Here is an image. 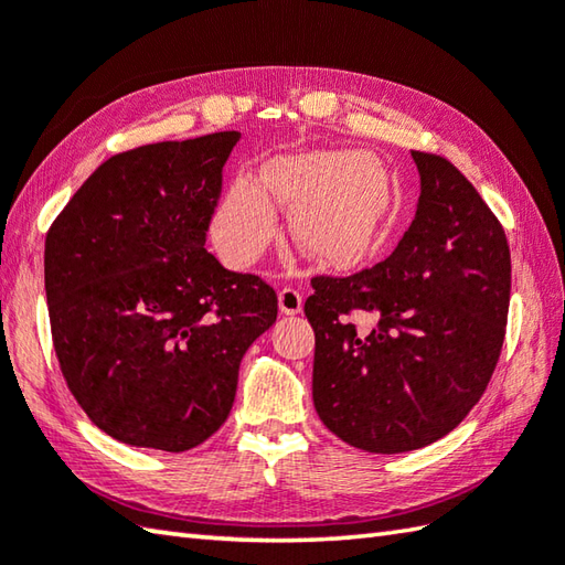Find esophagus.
<instances>
[{
    "label": "esophagus",
    "mask_w": 565,
    "mask_h": 565,
    "mask_svg": "<svg viewBox=\"0 0 565 565\" xmlns=\"http://www.w3.org/2000/svg\"><path fill=\"white\" fill-rule=\"evenodd\" d=\"M279 310L284 316H298L303 310V298L296 289H281L279 291Z\"/></svg>",
    "instance_id": "esophagus-1"
}]
</instances>
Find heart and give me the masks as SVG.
Listing matches in <instances>:
<instances>
[{"mask_svg":"<svg viewBox=\"0 0 565 565\" xmlns=\"http://www.w3.org/2000/svg\"><path fill=\"white\" fill-rule=\"evenodd\" d=\"M388 167L362 152L320 150L276 158L262 179L239 177L213 221L221 255L243 269L276 233V203L291 206L298 247L328 267H350L376 247L393 211Z\"/></svg>","mask_w":565,"mask_h":565,"instance_id":"1","label":"heart"}]
</instances>
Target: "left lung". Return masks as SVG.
<instances>
[{
	"instance_id": "8db88e82",
	"label": "left lung",
	"mask_w": 565,
	"mask_h": 565,
	"mask_svg": "<svg viewBox=\"0 0 565 565\" xmlns=\"http://www.w3.org/2000/svg\"><path fill=\"white\" fill-rule=\"evenodd\" d=\"M415 221L376 267L316 276L313 403L332 435L371 454L413 451L471 413L500 359L510 247L495 213L441 154L413 150ZM354 312L380 316L369 335Z\"/></svg>"
}]
</instances>
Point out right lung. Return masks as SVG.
<instances>
[{
	"label": "right lung",
	"mask_w": 565,
	"mask_h": 565,
	"mask_svg": "<svg viewBox=\"0 0 565 565\" xmlns=\"http://www.w3.org/2000/svg\"><path fill=\"white\" fill-rule=\"evenodd\" d=\"M237 140L223 130L118 152L45 235L60 371L92 423L130 447L206 441L247 347L276 320L271 286L203 247Z\"/></svg>",
	"instance_id": "add662e5"
}]
</instances>
